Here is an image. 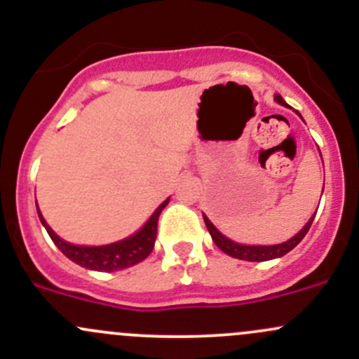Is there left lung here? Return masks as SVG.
Instances as JSON below:
<instances>
[{
    "label": "left lung",
    "instance_id": "8db88e82",
    "mask_svg": "<svg viewBox=\"0 0 359 359\" xmlns=\"http://www.w3.org/2000/svg\"><path fill=\"white\" fill-rule=\"evenodd\" d=\"M274 100H276L278 104H281V106H288L281 95H274ZM297 114H299V112H297ZM314 215H316V213H314ZM314 215L311 217L309 222H307L306 226H304L302 229H300L299 233L292 238V240L285 241V243H280V245H271V247H250V245L234 243V241H231L229 238H226L222 233H219V231H217V227L210 222L208 217L203 215V219H205L206 229H208L213 243L222 250L224 253L234 257V259L248 260V262H264V260H271V259H278V257H283L285 253H288L290 250L295 248L297 245L304 240V236L307 234V231H309L311 224H313V220H314Z\"/></svg>",
    "mask_w": 359,
    "mask_h": 359
}]
</instances>
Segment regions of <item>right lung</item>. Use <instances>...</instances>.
Instances as JSON below:
<instances>
[{"label":"right lung","instance_id":"obj_1","mask_svg":"<svg viewBox=\"0 0 359 359\" xmlns=\"http://www.w3.org/2000/svg\"><path fill=\"white\" fill-rule=\"evenodd\" d=\"M168 200H165L161 205L158 206L156 212L151 215V219L144 224L142 229L139 233H135L133 236L126 238V240L118 241V243L104 245V247H78V245H71L67 241H64L62 238L57 236L52 231V227L45 222L41 212L38 208V215L41 224L45 226L46 233L50 234L53 243L57 245V248L71 259L72 262H76L78 266L86 267V269L92 271H121L126 267H132L135 264L142 262L154 248V241H156V233H158V219L159 213L163 212Z\"/></svg>","mask_w":359,"mask_h":359}]
</instances>
